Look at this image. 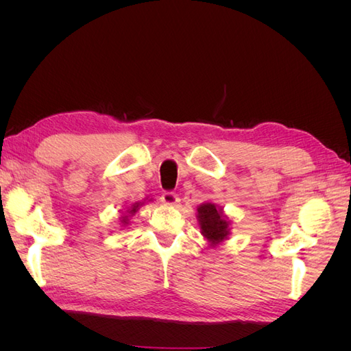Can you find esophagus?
Returning a JSON list of instances; mask_svg holds the SVG:
<instances>
[{"label": "esophagus", "instance_id": "esophagus-1", "mask_svg": "<svg viewBox=\"0 0 351 351\" xmlns=\"http://www.w3.org/2000/svg\"><path fill=\"white\" fill-rule=\"evenodd\" d=\"M161 200H162V204H165L168 206H176L180 199H178V195L174 192H164L161 196Z\"/></svg>", "mask_w": 351, "mask_h": 351}]
</instances>
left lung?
Listing matches in <instances>:
<instances>
[{"label":"left lung","instance_id":"left-lung-1","mask_svg":"<svg viewBox=\"0 0 351 351\" xmlns=\"http://www.w3.org/2000/svg\"><path fill=\"white\" fill-rule=\"evenodd\" d=\"M197 218L202 234L212 244H218L227 239L230 228L222 209H218L214 204H204L197 208Z\"/></svg>","mask_w":351,"mask_h":351}]
</instances>
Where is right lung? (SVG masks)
Listing matches in <instances>:
<instances>
[{"instance_id":"obj_1","label":"right lung","mask_w":351,"mask_h":351,"mask_svg":"<svg viewBox=\"0 0 351 351\" xmlns=\"http://www.w3.org/2000/svg\"><path fill=\"white\" fill-rule=\"evenodd\" d=\"M137 208H139V204H136V205H133V208L129 210L130 212V214H134V212H136V209ZM123 222H124V224H127V217H123Z\"/></svg>"}]
</instances>
